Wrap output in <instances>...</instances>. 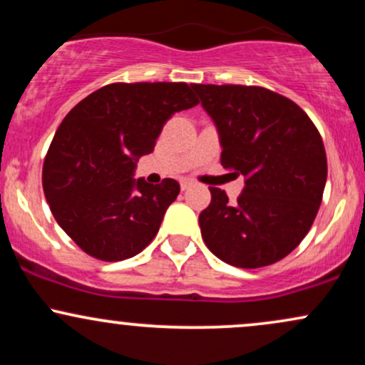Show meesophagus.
<instances>
[{"instance_id":"obj_1","label":"esophagus","mask_w":365,"mask_h":365,"mask_svg":"<svg viewBox=\"0 0 365 365\" xmlns=\"http://www.w3.org/2000/svg\"><path fill=\"white\" fill-rule=\"evenodd\" d=\"M180 187H182V190H187L188 187H192V180H188V178H183L182 182H180Z\"/></svg>"}]
</instances>
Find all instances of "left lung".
<instances>
[{"mask_svg": "<svg viewBox=\"0 0 365 365\" xmlns=\"http://www.w3.org/2000/svg\"><path fill=\"white\" fill-rule=\"evenodd\" d=\"M220 133L221 165L245 177L237 202L209 187L199 215L207 249L226 264L254 269L282 261L319 211L328 161L316 125L282 94L254 86L192 83Z\"/></svg>", "mask_w": 365, "mask_h": 365, "instance_id": "left-lung-1", "label": "left lung"}]
</instances>
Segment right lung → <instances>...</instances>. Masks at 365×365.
<instances>
[{
	"mask_svg": "<svg viewBox=\"0 0 365 365\" xmlns=\"http://www.w3.org/2000/svg\"><path fill=\"white\" fill-rule=\"evenodd\" d=\"M199 104L185 82L110 83L82 99L58 127L43 166L54 220L86 254L115 262L156 237L180 194L177 180L133 178L175 113Z\"/></svg>",
	"mask_w": 365,
	"mask_h": 365,
	"instance_id": "add662e5",
	"label": "right lung"
}]
</instances>
